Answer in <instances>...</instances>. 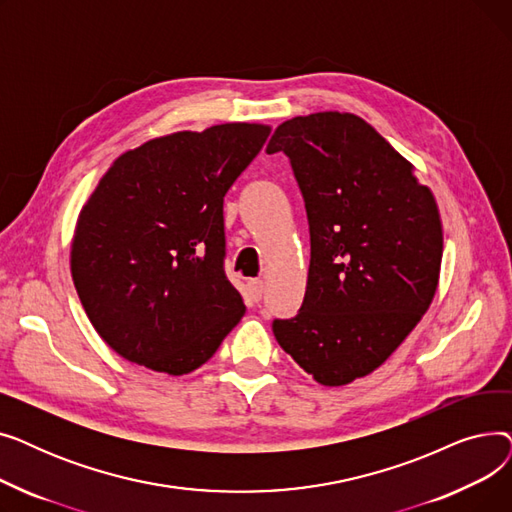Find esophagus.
<instances>
[{
    "mask_svg": "<svg viewBox=\"0 0 512 512\" xmlns=\"http://www.w3.org/2000/svg\"><path fill=\"white\" fill-rule=\"evenodd\" d=\"M249 292H251V297H253L255 301H259V299H261V294L265 292V282H263L261 278L249 280Z\"/></svg>",
    "mask_w": 512,
    "mask_h": 512,
    "instance_id": "34e87169",
    "label": "esophagus"
}]
</instances>
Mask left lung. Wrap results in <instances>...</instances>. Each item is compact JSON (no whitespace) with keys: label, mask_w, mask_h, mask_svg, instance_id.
Masks as SVG:
<instances>
[{"label":"left lung","mask_w":512,"mask_h":512,"mask_svg":"<svg viewBox=\"0 0 512 512\" xmlns=\"http://www.w3.org/2000/svg\"><path fill=\"white\" fill-rule=\"evenodd\" d=\"M278 151L305 199L311 263L299 315L276 319L274 336L315 382L351 384L378 369L432 305L440 209L411 161L355 114L286 120L267 145Z\"/></svg>","instance_id":"1"}]
</instances>
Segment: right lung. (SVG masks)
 <instances>
[{"mask_svg": "<svg viewBox=\"0 0 512 512\" xmlns=\"http://www.w3.org/2000/svg\"><path fill=\"white\" fill-rule=\"evenodd\" d=\"M272 126L180 130L124 151L78 213L70 272L97 334L147 369L201 367L245 315L224 274V197Z\"/></svg>", "mask_w": 512, "mask_h": 512, "instance_id": "right-lung-1", "label": "right lung"}]
</instances>
